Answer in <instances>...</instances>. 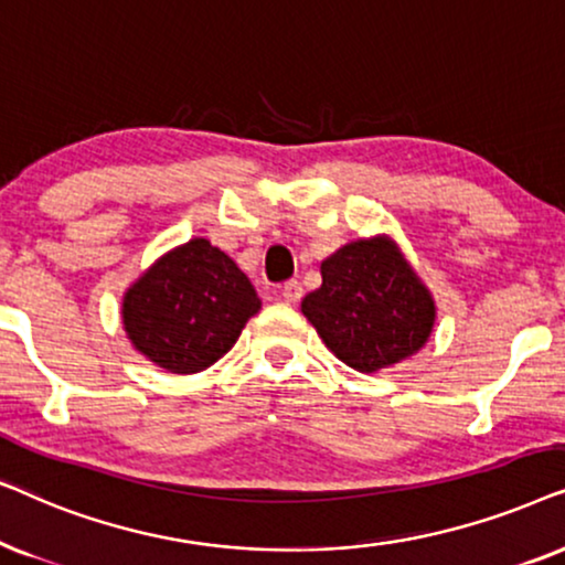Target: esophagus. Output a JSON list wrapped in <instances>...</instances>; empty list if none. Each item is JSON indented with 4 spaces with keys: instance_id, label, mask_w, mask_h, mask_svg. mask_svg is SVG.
Listing matches in <instances>:
<instances>
[{
    "instance_id": "1",
    "label": "esophagus",
    "mask_w": 565,
    "mask_h": 565,
    "mask_svg": "<svg viewBox=\"0 0 565 565\" xmlns=\"http://www.w3.org/2000/svg\"><path fill=\"white\" fill-rule=\"evenodd\" d=\"M278 295H281V299L287 305H297L299 299H302L305 291H302V284H299V281H287L281 287V291H278Z\"/></svg>"
}]
</instances>
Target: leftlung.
Wrapping results in <instances>:
<instances>
[{
  "mask_svg": "<svg viewBox=\"0 0 565 565\" xmlns=\"http://www.w3.org/2000/svg\"><path fill=\"white\" fill-rule=\"evenodd\" d=\"M320 274L322 287L302 299V315L343 364L370 374L424 349L436 305L393 239L343 245Z\"/></svg>",
  "mask_w": 565,
  "mask_h": 565,
  "instance_id": "8db88e82",
  "label": "left lung"
}]
</instances>
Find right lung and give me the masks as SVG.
Instances as JSON below:
<instances>
[{"label": "right lung", "mask_w": 565, "mask_h": 565, "mask_svg": "<svg viewBox=\"0 0 565 565\" xmlns=\"http://www.w3.org/2000/svg\"><path fill=\"white\" fill-rule=\"evenodd\" d=\"M260 310L250 278L206 237L154 260L124 295V328L134 349L172 374L220 361Z\"/></svg>", "instance_id": "1"}]
</instances>
